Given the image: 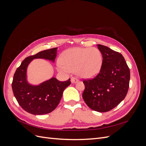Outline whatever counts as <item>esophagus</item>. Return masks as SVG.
Wrapping results in <instances>:
<instances>
[{"instance_id":"1","label":"esophagus","mask_w":146,"mask_h":146,"mask_svg":"<svg viewBox=\"0 0 146 146\" xmlns=\"http://www.w3.org/2000/svg\"><path fill=\"white\" fill-rule=\"evenodd\" d=\"M77 82H78V79L77 78L74 77L71 78V83H76Z\"/></svg>"}]
</instances>
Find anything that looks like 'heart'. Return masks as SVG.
<instances>
[{"label":"heart","instance_id":"1","mask_svg":"<svg viewBox=\"0 0 146 146\" xmlns=\"http://www.w3.org/2000/svg\"><path fill=\"white\" fill-rule=\"evenodd\" d=\"M102 61V55L97 48L73 47L63 53L56 68L63 74L76 70L79 77L89 78L100 72Z\"/></svg>","mask_w":146,"mask_h":146}]
</instances>
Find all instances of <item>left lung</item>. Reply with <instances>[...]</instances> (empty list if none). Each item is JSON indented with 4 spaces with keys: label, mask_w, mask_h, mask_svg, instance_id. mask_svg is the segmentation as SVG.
I'll return each mask as SVG.
<instances>
[{
    "label": "left lung",
    "mask_w": 146,
    "mask_h": 146,
    "mask_svg": "<svg viewBox=\"0 0 146 146\" xmlns=\"http://www.w3.org/2000/svg\"><path fill=\"white\" fill-rule=\"evenodd\" d=\"M97 46L102 55V65L96 77L83 80L85 88L82 97L91 109L104 113L124 99L129 90L130 73L120 53L103 45Z\"/></svg>",
    "instance_id": "obj_1"
}]
</instances>
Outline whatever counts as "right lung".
<instances>
[{"label":"right lung","instance_id":"obj_1","mask_svg":"<svg viewBox=\"0 0 146 146\" xmlns=\"http://www.w3.org/2000/svg\"><path fill=\"white\" fill-rule=\"evenodd\" d=\"M58 47L38 52L26 58L13 77L12 90L17 102L25 111L35 115L47 114L54 110L59 104L63 91L70 85V78L60 82L55 77L33 85L27 80V70L29 64L34 59H45L54 63Z\"/></svg>","mask_w":146,"mask_h":146}]
</instances>
